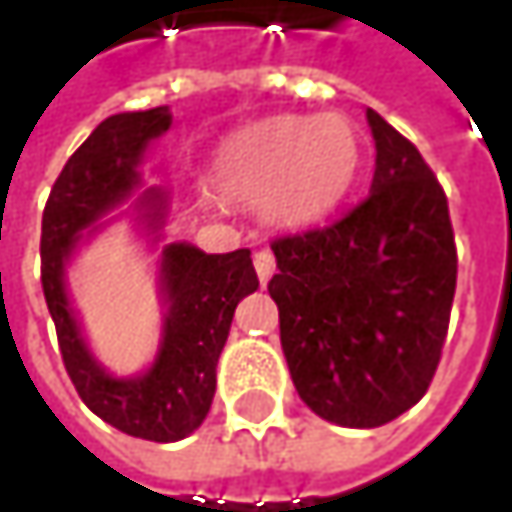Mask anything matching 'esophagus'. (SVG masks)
<instances>
[{
    "mask_svg": "<svg viewBox=\"0 0 512 512\" xmlns=\"http://www.w3.org/2000/svg\"><path fill=\"white\" fill-rule=\"evenodd\" d=\"M255 269H257L260 284H266V281L272 278V272H275V255H272L269 249H260V252H255Z\"/></svg>",
    "mask_w": 512,
    "mask_h": 512,
    "instance_id": "1",
    "label": "esophagus"
}]
</instances>
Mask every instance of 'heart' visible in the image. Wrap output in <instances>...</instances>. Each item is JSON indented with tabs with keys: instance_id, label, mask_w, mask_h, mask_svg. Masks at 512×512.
<instances>
[{
	"instance_id": "heart-1",
	"label": "heart",
	"mask_w": 512,
	"mask_h": 512,
	"mask_svg": "<svg viewBox=\"0 0 512 512\" xmlns=\"http://www.w3.org/2000/svg\"><path fill=\"white\" fill-rule=\"evenodd\" d=\"M364 156L358 127L338 112L275 115L231 133L210 180L231 201H263L278 225H314L353 189Z\"/></svg>"
}]
</instances>
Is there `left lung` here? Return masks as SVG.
<instances>
[{
	"label": "left lung",
	"instance_id": "obj_1",
	"mask_svg": "<svg viewBox=\"0 0 512 512\" xmlns=\"http://www.w3.org/2000/svg\"><path fill=\"white\" fill-rule=\"evenodd\" d=\"M370 195L332 225L278 237L281 350L305 406L370 430L412 409L439 367L457 290L445 189L382 115Z\"/></svg>",
	"mask_w": 512,
	"mask_h": 512
}]
</instances>
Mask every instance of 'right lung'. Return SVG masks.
Returning a JSON list of instances; mask_svg holds the SVG:
<instances>
[{
	"label": "right lung",
	"instance_id": "obj_1",
	"mask_svg": "<svg viewBox=\"0 0 512 512\" xmlns=\"http://www.w3.org/2000/svg\"><path fill=\"white\" fill-rule=\"evenodd\" d=\"M168 127V106L121 112L97 124L64 162L41 222V284L67 376L94 415L148 442H180L201 427L216 394V364L234 308L257 290L249 249L207 255L189 243H171L162 249L159 266L168 311L154 364L139 376L121 379L91 356L67 299L64 266L76 243L97 231L90 225L139 186V162ZM165 201L162 189H148L136 204L151 234L165 222ZM85 227L92 229L88 235L81 234Z\"/></svg>",
	"mask_w": 512,
	"mask_h": 512
}]
</instances>
